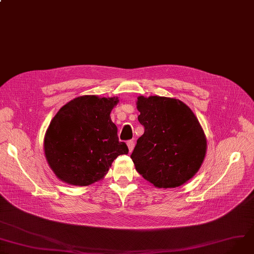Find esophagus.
<instances>
[{"instance_id":"esophagus-1","label":"esophagus","mask_w":254,"mask_h":254,"mask_svg":"<svg viewBox=\"0 0 254 254\" xmlns=\"http://www.w3.org/2000/svg\"><path fill=\"white\" fill-rule=\"evenodd\" d=\"M134 144H135L134 140H129V141H127V145H128V148H129V151H130V152L133 150Z\"/></svg>"}]
</instances>
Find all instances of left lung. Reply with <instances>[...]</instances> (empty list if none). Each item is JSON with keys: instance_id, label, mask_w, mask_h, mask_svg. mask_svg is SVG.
Listing matches in <instances>:
<instances>
[{"instance_id": "left-lung-1", "label": "left lung", "mask_w": 254, "mask_h": 254, "mask_svg": "<svg viewBox=\"0 0 254 254\" xmlns=\"http://www.w3.org/2000/svg\"><path fill=\"white\" fill-rule=\"evenodd\" d=\"M144 133L131 159L141 176L158 188H175L199 170L206 152L204 132L188 106L165 96H138Z\"/></svg>"}]
</instances>
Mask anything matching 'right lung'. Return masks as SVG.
<instances>
[{
    "label": "right lung",
    "instance_id": "right-lung-1",
    "mask_svg": "<svg viewBox=\"0 0 254 254\" xmlns=\"http://www.w3.org/2000/svg\"><path fill=\"white\" fill-rule=\"evenodd\" d=\"M118 97H76L53 118L45 136V154L56 176L71 185L100 181L115 159L127 154L110 114Z\"/></svg>",
    "mask_w": 254,
    "mask_h": 254
}]
</instances>
